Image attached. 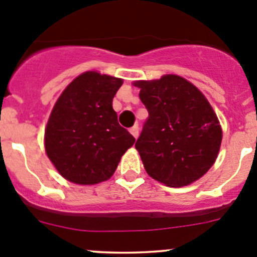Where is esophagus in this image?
I'll use <instances>...</instances> for the list:
<instances>
[{"label":"esophagus","mask_w":257,"mask_h":257,"mask_svg":"<svg viewBox=\"0 0 257 257\" xmlns=\"http://www.w3.org/2000/svg\"><path fill=\"white\" fill-rule=\"evenodd\" d=\"M132 133V136L134 137V138H138V136H139V126L138 125H134V126H132L131 128V131H129Z\"/></svg>","instance_id":"obj_1"}]
</instances>
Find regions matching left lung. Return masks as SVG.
Instances as JSON below:
<instances>
[{"label": "left lung", "instance_id": "8db88e82", "mask_svg": "<svg viewBox=\"0 0 257 257\" xmlns=\"http://www.w3.org/2000/svg\"><path fill=\"white\" fill-rule=\"evenodd\" d=\"M147 121L136 143L145 170L167 186H185L203 177L219 154L222 132L208 99L174 74L139 80Z\"/></svg>", "mask_w": 257, "mask_h": 257}]
</instances>
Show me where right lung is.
<instances>
[{"instance_id":"add662e5","label":"right lung","mask_w":257,"mask_h":257,"mask_svg":"<svg viewBox=\"0 0 257 257\" xmlns=\"http://www.w3.org/2000/svg\"><path fill=\"white\" fill-rule=\"evenodd\" d=\"M121 84L115 77L85 72L54 104L45 133L46 152L67 180L82 185L108 180L136 142L112 107Z\"/></svg>"}]
</instances>
